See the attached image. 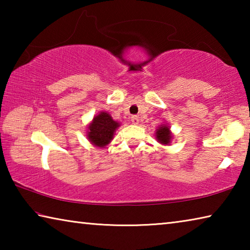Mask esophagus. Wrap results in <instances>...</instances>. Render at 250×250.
I'll use <instances>...</instances> for the list:
<instances>
[{"mask_svg": "<svg viewBox=\"0 0 250 250\" xmlns=\"http://www.w3.org/2000/svg\"><path fill=\"white\" fill-rule=\"evenodd\" d=\"M139 121H140V119H139L138 116L131 117V122H132L133 125H139Z\"/></svg>", "mask_w": 250, "mask_h": 250, "instance_id": "esophagus-1", "label": "esophagus"}]
</instances>
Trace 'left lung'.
Listing matches in <instances>:
<instances>
[{"label":"left lung","instance_id":"left-lung-1","mask_svg":"<svg viewBox=\"0 0 250 250\" xmlns=\"http://www.w3.org/2000/svg\"><path fill=\"white\" fill-rule=\"evenodd\" d=\"M155 139L161 143V145L170 146V143L172 141V133L170 126L167 125H161L155 131Z\"/></svg>","mask_w":250,"mask_h":250}]
</instances>
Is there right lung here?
<instances>
[{"mask_svg": "<svg viewBox=\"0 0 250 250\" xmlns=\"http://www.w3.org/2000/svg\"><path fill=\"white\" fill-rule=\"evenodd\" d=\"M119 125V122L113 120L108 112L101 111L94 117L90 125H88L87 138L89 139L92 146L104 147L111 142Z\"/></svg>", "mask_w": 250, "mask_h": 250, "instance_id": "1", "label": "right lung"}]
</instances>
